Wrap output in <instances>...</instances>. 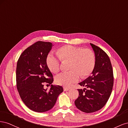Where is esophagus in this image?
<instances>
[{"label":"esophagus","instance_id":"34e87169","mask_svg":"<svg viewBox=\"0 0 128 128\" xmlns=\"http://www.w3.org/2000/svg\"><path fill=\"white\" fill-rule=\"evenodd\" d=\"M69 90V88H66V87H64V91H67Z\"/></svg>","mask_w":128,"mask_h":128}]
</instances>
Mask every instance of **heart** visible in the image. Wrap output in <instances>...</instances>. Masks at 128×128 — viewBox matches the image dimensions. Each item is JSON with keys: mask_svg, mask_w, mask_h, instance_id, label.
I'll list each match as a JSON object with an SVG mask.
<instances>
[{"mask_svg": "<svg viewBox=\"0 0 128 128\" xmlns=\"http://www.w3.org/2000/svg\"><path fill=\"white\" fill-rule=\"evenodd\" d=\"M57 55L50 52L46 56V64L49 69L54 73L59 72L61 62L69 61V71L61 72L55 78L56 84L69 87L77 82L81 77H86L91 74L96 65V56L90 48H83L80 46L64 45L57 50Z\"/></svg>", "mask_w": 128, "mask_h": 128, "instance_id": "obj_1", "label": "heart"}]
</instances>
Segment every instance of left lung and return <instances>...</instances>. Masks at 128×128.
Wrapping results in <instances>:
<instances>
[{"mask_svg":"<svg viewBox=\"0 0 128 128\" xmlns=\"http://www.w3.org/2000/svg\"><path fill=\"white\" fill-rule=\"evenodd\" d=\"M96 56L92 75L79 83L87 88L78 89L79 96L75 101L76 107L86 113L100 110L107 103L113 89V71L109 56L98 46L90 43Z\"/></svg>","mask_w":128,"mask_h":128,"instance_id":"obj_1","label":"left lung"}]
</instances>
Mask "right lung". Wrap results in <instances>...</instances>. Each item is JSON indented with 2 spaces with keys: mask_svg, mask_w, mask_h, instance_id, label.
I'll return each instance as SVG.
<instances>
[{
  "mask_svg": "<svg viewBox=\"0 0 128 128\" xmlns=\"http://www.w3.org/2000/svg\"><path fill=\"white\" fill-rule=\"evenodd\" d=\"M50 42L38 41L26 48L19 57L16 70V87L20 97L30 110L45 112L54 105L63 88L53 86L48 91L44 83L51 84L53 75L46 64V56L52 47Z\"/></svg>",
  "mask_w": 128,
  "mask_h": 128,
  "instance_id": "obj_1",
  "label": "right lung"
}]
</instances>
